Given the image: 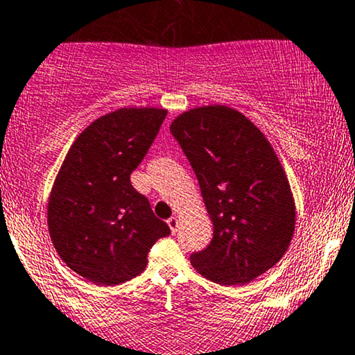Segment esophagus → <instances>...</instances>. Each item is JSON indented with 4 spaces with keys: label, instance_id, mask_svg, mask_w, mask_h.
I'll return each mask as SVG.
<instances>
[{
    "label": "esophagus",
    "instance_id": "obj_1",
    "mask_svg": "<svg viewBox=\"0 0 355 355\" xmlns=\"http://www.w3.org/2000/svg\"><path fill=\"white\" fill-rule=\"evenodd\" d=\"M178 218H175V216H172L170 219H167V224H168V227H170V232H172V234H175V232L178 231Z\"/></svg>",
    "mask_w": 355,
    "mask_h": 355
}]
</instances>
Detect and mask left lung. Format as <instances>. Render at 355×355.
I'll list each match as a JSON object with an SVG mask.
<instances>
[{
  "label": "left lung",
  "instance_id": "obj_1",
  "mask_svg": "<svg viewBox=\"0 0 355 355\" xmlns=\"http://www.w3.org/2000/svg\"><path fill=\"white\" fill-rule=\"evenodd\" d=\"M170 131L198 178L213 239L193 268L219 285H244L284 257L297 208L280 159L241 111L208 105L178 114Z\"/></svg>",
  "mask_w": 355,
  "mask_h": 355
}]
</instances>
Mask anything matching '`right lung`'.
Here are the masks:
<instances>
[{
    "label": "right lung",
    "mask_w": 355,
    "mask_h": 355,
    "mask_svg": "<svg viewBox=\"0 0 355 355\" xmlns=\"http://www.w3.org/2000/svg\"><path fill=\"white\" fill-rule=\"evenodd\" d=\"M164 107H121L78 134L53 180L47 227L57 254L85 280L113 286L141 275L170 234L131 185L132 170L164 123Z\"/></svg>",
    "instance_id": "right-lung-1"
}]
</instances>
